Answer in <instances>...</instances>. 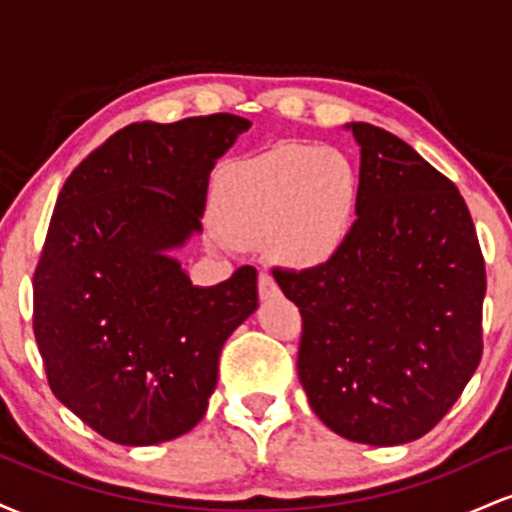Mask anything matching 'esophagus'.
Masks as SVG:
<instances>
[{"label":"esophagus","instance_id":"34e87169","mask_svg":"<svg viewBox=\"0 0 512 512\" xmlns=\"http://www.w3.org/2000/svg\"><path fill=\"white\" fill-rule=\"evenodd\" d=\"M257 291H260V298H272L279 293V286H276L274 276L267 272V269H262L260 274H257Z\"/></svg>","mask_w":512,"mask_h":512}]
</instances>
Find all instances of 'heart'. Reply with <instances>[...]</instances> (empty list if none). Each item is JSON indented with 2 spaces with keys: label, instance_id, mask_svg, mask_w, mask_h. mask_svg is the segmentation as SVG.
<instances>
[{
  "label": "heart",
  "instance_id": "obj_1",
  "mask_svg": "<svg viewBox=\"0 0 512 512\" xmlns=\"http://www.w3.org/2000/svg\"><path fill=\"white\" fill-rule=\"evenodd\" d=\"M354 207L356 170L342 151L281 146L228 170L216 219L233 240H272L286 262L320 264L344 243Z\"/></svg>",
  "mask_w": 512,
  "mask_h": 512
}]
</instances>
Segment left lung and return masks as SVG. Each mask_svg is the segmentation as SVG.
Here are the masks:
<instances>
[{
  "mask_svg": "<svg viewBox=\"0 0 512 512\" xmlns=\"http://www.w3.org/2000/svg\"><path fill=\"white\" fill-rule=\"evenodd\" d=\"M361 146L356 221L327 262L274 267L303 317L298 378L339 436L421 438L481 361L486 269L467 204L407 142L351 122Z\"/></svg>",
  "mask_w": 512,
  "mask_h": 512,
  "instance_id": "1",
  "label": "left lung"
}]
</instances>
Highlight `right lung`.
Masks as SVG:
<instances>
[{
	"label": "right lung",
	"instance_id": "1",
	"mask_svg": "<svg viewBox=\"0 0 512 512\" xmlns=\"http://www.w3.org/2000/svg\"><path fill=\"white\" fill-rule=\"evenodd\" d=\"M250 120L134 122L64 182L33 274L50 390L120 445H156L209 407L221 346L257 308L255 267L199 289L170 250L202 231L209 173Z\"/></svg>",
	"mask_w": 512,
	"mask_h": 512
}]
</instances>
